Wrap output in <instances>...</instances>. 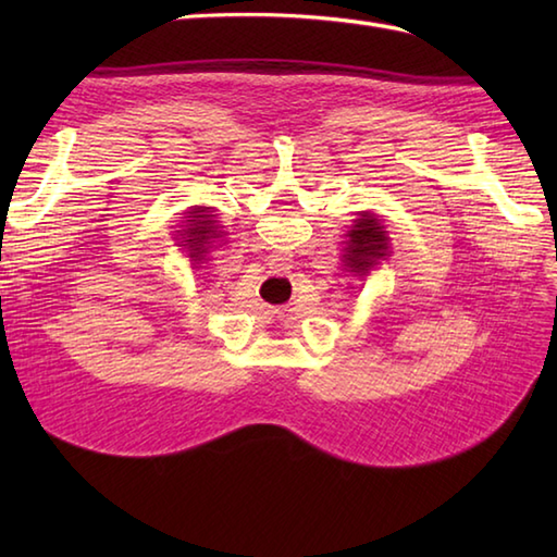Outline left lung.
Returning <instances> with one entry per match:
<instances>
[{"label":"left lung","instance_id":"8db88e82","mask_svg":"<svg viewBox=\"0 0 557 557\" xmlns=\"http://www.w3.org/2000/svg\"><path fill=\"white\" fill-rule=\"evenodd\" d=\"M347 244L349 248H347L345 263L349 272H357V275L369 272L373 260L383 258L387 251V236L381 224H377V220L371 215H363L361 220H357V224H354L349 232Z\"/></svg>","mask_w":557,"mask_h":557}]
</instances>
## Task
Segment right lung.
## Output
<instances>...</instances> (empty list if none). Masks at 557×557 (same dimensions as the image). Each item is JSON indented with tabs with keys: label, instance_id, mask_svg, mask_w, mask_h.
Wrapping results in <instances>:
<instances>
[{
	"label": "right lung",
	"instance_id": "1",
	"mask_svg": "<svg viewBox=\"0 0 557 557\" xmlns=\"http://www.w3.org/2000/svg\"><path fill=\"white\" fill-rule=\"evenodd\" d=\"M196 212V220H188V222H191V227H188V236H191V239H186L188 244H191V258H200V256H203L206 251H208V248H203L206 244H210V239H212V236H215V227H212V220H208V215H200V212H203V210H194Z\"/></svg>",
	"mask_w": 557,
	"mask_h": 557
}]
</instances>
